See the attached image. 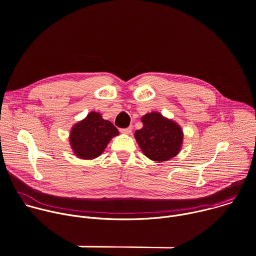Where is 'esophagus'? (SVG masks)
Returning <instances> with one entry per match:
<instances>
[{
  "label": "esophagus",
  "mask_w": 256,
  "mask_h": 256,
  "mask_svg": "<svg viewBox=\"0 0 256 256\" xmlns=\"http://www.w3.org/2000/svg\"><path fill=\"white\" fill-rule=\"evenodd\" d=\"M132 126H128V128H120V132H122V134H130L132 132Z\"/></svg>",
  "instance_id": "esophagus-1"
}]
</instances>
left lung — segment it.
Returning <instances> with one entry per match:
<instances>
[{
  "mask_svg": "<svg viewBox=\"0 0 256 256\" xmlns=\"http://www.w3.org/2000/svg\"><path fill=\"white\" fill-rule=\"evenodd\" d=\"M140 120L142 128L134 132V138L146 157L155 162H164L179 154L184 134L176 122L158 112L144 114Z\"/></svg>",
  "mask_w": 256,
  "mask_h": 256,
  "instance_id": "1",
  "label": "left lung"
}]
</instances>
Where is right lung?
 <instances>
[{"label": "right lung", "mask_w": 256, "mask_h": 256, "mask_svg": "<svg viewBox=\"0 0 256 256\" xmlns=\"http://www.w3.org/2000/svg\"><path fill=\"white\" fill-rule=\"evenodd\" d=\"M118 130L109 120H103L101 114L91 112L72 126L70 132V149L77 158L92 160L99 157Z\"/></svg>", "instance_id": "add662e5"}]
</instances>
